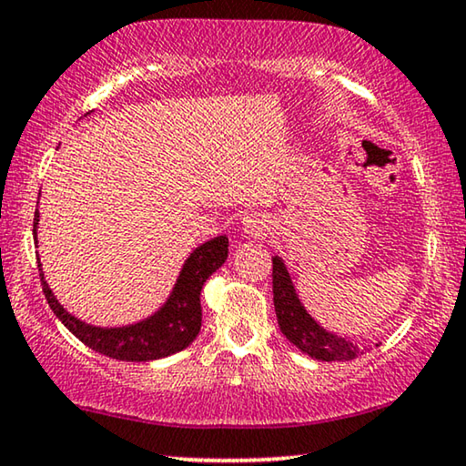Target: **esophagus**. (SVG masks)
<instances>
[{"label":"esophagus","instance_id":"esophagus-1","mask_svg":"<svg viewBox=\"0 0 466 466\" xmlns=\"http://www.w3.org/2000/svg\"><path fill=\"white\" fill-rule=\"evenodd\" d=\"M243 229L249 237H262L266 234V229H268V219L262 213H249L243 219Z\"/></svg>","mask_w":466,"mask_h":466}]
</instances>
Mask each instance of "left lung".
<instances>
[{
	"mask_svg": "<svg viewBox=\"0 0 466 466\" xmlns=\"http://www.w3.org/2000/svg\"><path fill=\"white\" fill-rule=\"evenodd\" d=\"M272 300H275L277 321L285 339L307 356L321 362H332V360H353L362 353L351 340L326 332L305 311L281 258H272Z\"/></svg>",
	"mask_w": 466,
	"mask_h": 466,
	"instance_id": "8db88e82",
	"label": "left lung"
}]
</instances>
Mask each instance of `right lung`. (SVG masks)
I'll list each match as a JSON object with an SVG mask.
<instances>
[{"label": "right lung", "instance_id": "1", "mask_svg": "<svg viewBox=\"0 0 466 466\" xmlns=\"http://www.w3.org/2000/svg\"><path fill=\"white\" fill-rule=\"evenodd\" d=\"M40 213L35 210L34 217V238L35 228H38ZM228 259V238L217 237L208 243L198 247L185 262L178 281L172 289L164 307L151 318L140 321V324L126 328H96L85 324L66 311L59 305L57 298L53 296L51 288L45 281V275L40 270V281L48 307L57 315L67 330L74 337L83 340L93 351L104 353V356L115 360H126V362H148L172 356L181 351L191 340L198 337L202 326V307H200V291L207 279Z\"/></svg>", "mask_w": 466, "mask_h": 466}]
</instances>
